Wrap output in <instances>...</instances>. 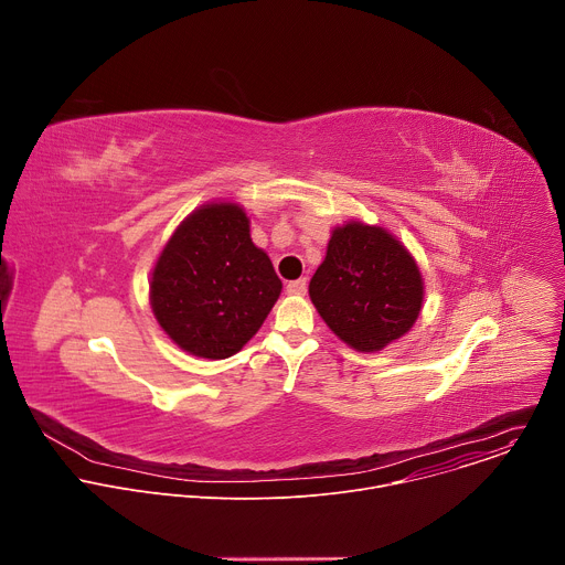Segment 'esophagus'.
<instances>
[{
  "instance_id": "obj_1",
  "label": "esophagus",
  "mask_w": 565,
  "mask_h": 565,
  "mask_svg": "<svg viewBox=\"0 0 565 565\" xmlns=\"http://www.w3.org/2000/svg\"><path fill=\"white\" fill-rule=\"evenodd\" d=\"M306 290H308V281L306 279H295V281H288V286H286V292L295 295V297L306 295Z\"/></svg>"
}]
</instances>
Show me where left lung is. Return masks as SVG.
<instances>
[{"mask_svg":"<svg viewBox=\"0 0 565 565\" xmlns=\"http://www.w3.org/2000/svg\"><path fill=\"white\" fill-rule=\"evenodd\" d=\"M308 292L342 342L375 353L416 324L425 284L416 259L391 232L349 221L331 232L327 257Z\"/></svg>","mask_w":565,"mask_h":565,"instance_id":"8db88e82","label":"left lung"}]
</instances>
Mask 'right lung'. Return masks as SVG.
Listing matches in <instances>:
<instances>
[{
	"mask_svg": "<svg viewBox=\"0 0 565 565\" xmlns=\"http://www.w3.org/2000/svg\"><path fill=\"white\" fill-rule=\"evenodd\" d=\"M281 292L270 257L236 203L194 210L170 236L149 281V303L183 351L225 360L262 329Z\"/></svg>",
	"mask_w": 565,
	"mask_h": 565,
	"instance_id": "right-lung-1",
	"label": "right lung"
}]
</instances>
